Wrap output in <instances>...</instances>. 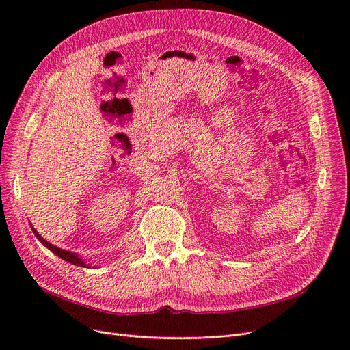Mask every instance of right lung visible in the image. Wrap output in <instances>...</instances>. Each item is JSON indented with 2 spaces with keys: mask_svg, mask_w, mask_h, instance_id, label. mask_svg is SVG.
<instances>
[{
  "mask_svg": "<svg viewBox=\"0 0 350 350\" xmlns=\"http://www.w3.org/2000/svg\"><path fill=\"white\" fill-rule=\"evenodd\" d=\"M31 228H32V232L35 234V237L38 238V240L41 241V244H44V245H45L49 251H52L55 255H58L59 258H62V260L68 261L69 264L77 265V267H89V264H86V262H85V260H82L78 254H75V252H70V251H66V250H62V248H58V247H55L53 244L48 243V241L45 240V238H42V237L40 235V232L36 231L32 226H31ZM92 268H95V267H92Z\"/></svg>",
  "mask_w": 350,
  "mask_h": 350,
  "instance_id": "obj_1",
  "label": "right lung"
}]
</instances>
